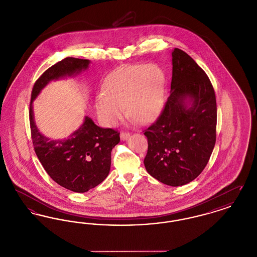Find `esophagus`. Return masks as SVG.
<instances>
[{
	"label": "esophagus",
	"instance_id": "esophagus-1",
	"mask_svg": "<svg viewBox=\"0 0 257 257\" xmlns=\"http://www.w3.org/2000/svg\"><path fill=\"white\" fill-rule=\"evenodd\" d=\"M129 137H130V135H129V133H127V132H121V133H120V139H121L122 141L127 140Z\"/></svg>",
	"mask_w": 257,
	"mask_h": 257
}]
</instances>
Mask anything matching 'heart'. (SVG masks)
Here are the masks:
<instances>
[{"label": "heart", "mask_w": 257, "mask_h": 257, "mask_svg": "<svg viewBox=\"0 0 257 257\" xmlns=\"http://www.w3.org/2000/svg\"><path fill=\"white\" fill-rule=\"evenodd\" d=\"M165 75L155 64L124 66L110 74L105 92L96 98V110L106 125H113L125 110L132 119L151 121L158 114L164 100Z\"/></svg>", "instance_id": "heart-1"}]
</instances>
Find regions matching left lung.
Returning a JSON list of instances; mask_svg holds the SVG:
<instances>
[{
	"mask_svg": "<svg viewBox=\"0 0 257 257\" xmlns=\"http://www.w3.org/2000/svg\"><path fill=\"white\" fill-rule=\"evenodd\" d=\"M171 95L159 117L145 130V167L160 182L177 187L202 172L216 144L217 103L206 73L187 53L175 48Z\"/></svg>",
	"mask_w": 257,
	"mask_h": 257,
	"instance_id": "1",
	"label": "left lung"
}]
</instances>
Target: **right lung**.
<instances>
[{
    "label": "right lung",
    "mask_w": 257,
    "mask_h": 257,
    "mask_svg": "<svg viewBox=\"0 0 257 257\" xmlns=\"http://www.w3.org/2000/svg\"><path fill=\"white\" fill-rule=\"evenodd\" d=\"M88 60L65 58L42 74L33 87L30 125L37 158L50 177L75 193H85L103 182L110 169V153L119 141V133L101 128L88 116L68 139L50 140L37 129L33 101L49 82L72 77L88 68Z\"/></svg>",
    "instance_id": "obj_1"
}]
</instances>
